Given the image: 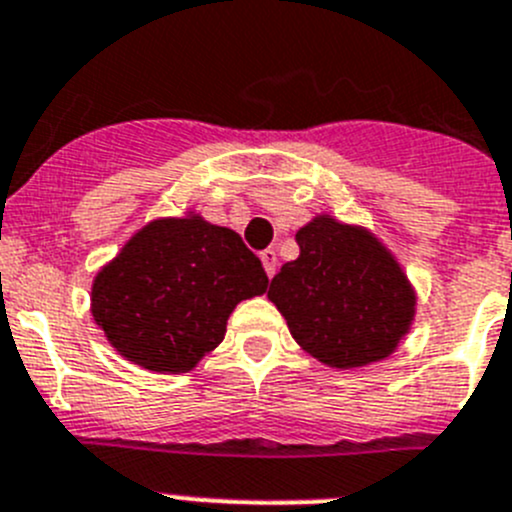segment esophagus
Instances as JSON below:
<instances>
[{"label": "esophagus", "mask_w": 512, "mask_h": 512, "mask_svg": "<svg viewBox=\"0 0 512 512\" xmlns=\"http://www.w3.org/2000/svg\"><path fill=\"white\" fill-rule=\"evenodd\" d=\"M261 261H264L266 276H269V279H274L276 266H279V259H276V251H274V248H266V251H261Z\"/></svg>", "instance_id": "1"}]
</instances>
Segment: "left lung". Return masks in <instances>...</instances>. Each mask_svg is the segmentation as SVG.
Masks as SVG:
<instances>
[{"label": "left lung", "mask_w": 512, "mask_h": 512, "mask_svg": "<svg viewBox=\"0 0 512 512\" xmlns=\"http://www.w3.org/2000/svg\"><path fill=\"white\" fill-rule=\"evenodd\" d=\"M299 259L271 279L269 299L304 352L337 369L379 362L410 332L417 296L374 233L316 216L296 233Z\"/></svg>", "instance_id": "8db88e82"}]
</instances>
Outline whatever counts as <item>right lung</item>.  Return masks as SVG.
I'll return each instance as SVG.
<instances>
[{"label":"right lung","instance_id":"add662e5","mask_svg":"<svg viewBox=\"0 0 512 512\" xmlns=\"http://www.w3.org/2000/svg\"><path fill=\"white\" fill-rule=\"evenodd\" d=\"M269 286L259 256L236 231L198 213L140 228L92 281V319L128 362L191 372L223 342L238 301Z\"/></svg>","mask_w":512,"mask_h":512}]
</instances>
